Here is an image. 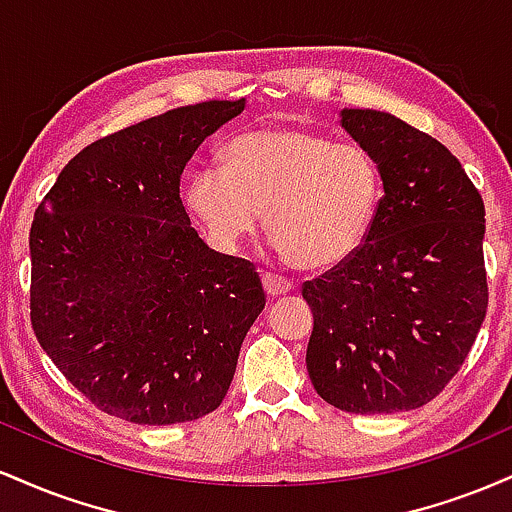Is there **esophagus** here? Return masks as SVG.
Here are the masks:
<instances>
[{
  "instance_id": "obj_1",
  "label": "esophagus",
  "mask_w": 512,
  "mask_h": 512,
  "mask_svg": "<svg viewBox=\"0 0 512 512\" xmlns=\"http://www.w3.org/2000/svg\"><path fill=\"white\" fill-rule=\"evenodd\" d=\"M262 286L267 291V296H284V293L291 291V281L284 279V276H276V274H262Z\"/></svg>"
}]
</instances>
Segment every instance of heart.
Listing matches in <instances>:
<instances>
[{
  "label": "heart",
  "mask_w": 512,
  "mask_h": 512,
  "mask_svg": "<svg viewBox=\"0 0 512 512\" xmlns=\"http://www.w3.org/2000/svg\"><path fill=\"white\" fill-rule=\"evenodd\" d=\"M187 207L211 243L236 250L267 223L269 238L298 269H332L366 243L383 199V170L358 144H334L301 127H260L187 180Z\"/></svg>",
  "instance_id": "obj_1"
}]
</instances>
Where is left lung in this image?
I'll use <instances>...</instances> for the list:
<instances>
[{
	"mask_svg": "<svg viewBox=\"0 0 512 512\" xmlns=\"http://www.w3.org/2000/svg\"><path fill=\"white\" fill-rule=\"evenodd\" d=\"M339 122L383 170L378 214L356 255L305 281L308 375L332 407H424L472 349L489 305L484 202L438 139L380 110Z\"/></svg>",
	"mask_w": 512,
	"mask_h": 512,
	"instance_id": "8db88e82",
	"label": "left lung"
}]
</instances>
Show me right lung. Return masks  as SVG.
<instances>
[{
    "label": "right lung",
    "instance_id": "add662e5",
    "mask_svg": "<svg viewBox=\"0 0 512 512\" xmlns=\"http://www.w3.org/2000/svg\"><path fill=\"white\" fill-rule=\"evenodd\" d=\"M245 110L209 101L149 117L79 151L35 209L31 325L45 354L105 414L195 421L231 387L262 281L211 250L180 199L199 144Z\"/></svg>",
    "mask_w": 512,
    "mask_h": 512
}]
</instances>
